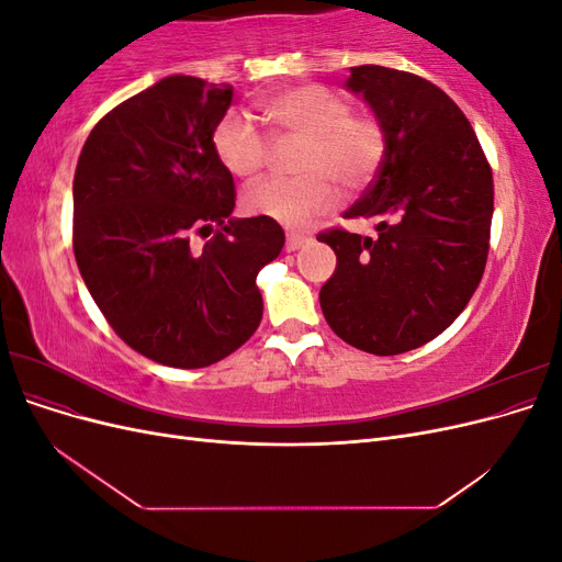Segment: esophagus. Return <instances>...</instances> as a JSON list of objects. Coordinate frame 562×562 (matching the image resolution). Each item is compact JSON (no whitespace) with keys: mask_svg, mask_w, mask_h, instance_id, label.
<instances>
[{"mask_svg":"<svg viewBox=\"0 0 562 562\" xmlns=\"http://www.w3.org/2000/svg\"><path fill=\"white\" fill-rule=\"evenodd\" d=\"M312 236L310 234H300V232H288L285 236V250L293 252V250H300L304 244H310Z\"/></svg>","mask_w":562,"mask_h":562,"instance_id":"34e87169","label":"esophagus"}]
</instances>
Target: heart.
I'll return each mask as SVG.
<instances>
[{
  "label": "heart",
  "mask_w": 562,
  "mask_h": 562,
  "mask_svg": "<svg viewBox=\"0 0 562 562\" xmlns=\"http://www.w3.org/2000/svg\"><path fill=\"white\" fill-rule=\"evenodd\" d=\"M255 108L277 131L304 138V147L297 159L302 176L265 180L244 194V209L250 215L304 227L337 201L330 178L347 190H359L384 159L386 135L378 119L351 114L347 100L321 83L271 93ZM213 149L217 161L236 178H255L267 159L258 122L241 110H229L220 119Z\"/></svg>",
  "instance_id": "obj_1"
}]
</instances>
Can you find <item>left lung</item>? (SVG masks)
I'll return each mask as SVG.
<instances>
[{
    "label": "left lung",
    "instance_id": "left-lung-1",
    "mask_svg": "<svg viewBox=\"0 0 562 562\" xmlns=\"http://www.w3.org/2000/svg\"><path fill=\"white\" fill-rule=\"evenodd\" d=\"M386 135L384 159L345 217L378 220V236L333 229L337 255L321 288L323 316L347 345L394 356L431 342L481 283L495 187L481 143L448 93L382 65L351 67Z\"/></svg>",
    "mask_w": 562,
    "mask_h": 562
}]
</instances>
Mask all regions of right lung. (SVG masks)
<instances>
[{
  "label": "right lung",
  "instance_id": "1",
  "mask_svg": "<svg viewBox=\"0 0 562 562\" xmlns=\"http://www.w3.org/2000/svg\"><path fill=\"white\" fill-rule=\"evenodd\" d=\"M229 83L171 75L105 114L77 161L75 258L98 310L124 342L171 368L223 361L258 330V271L285 234L232 217L234 180L213 131ZM217 226L201 249L191 232Z\"/></svg>",
  "mask_w": 562,
  "mask_h": 562
}]
</instances>
